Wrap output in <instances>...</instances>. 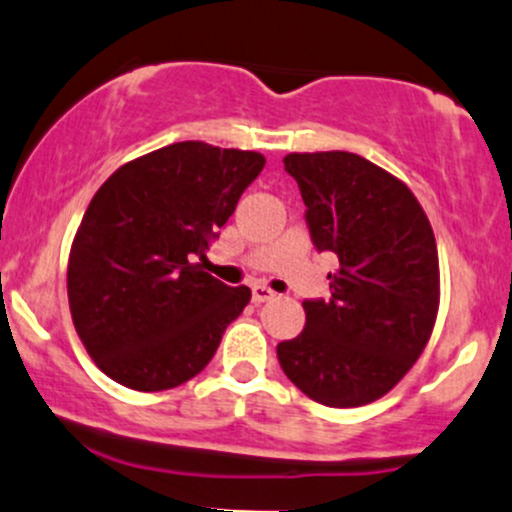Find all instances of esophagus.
<instances>
[{
    "instance_id": "1",
    "label": "esophagus",
    "mask_w": 512,
    "mask_h": 512,
    "mask_svg": "<svg viewBox=\"0 0 512 512\" xmlns=\"http://www.w3.org/2000/svg\"><path fill=\"white\" fill-rule=\"evenodd\" d=\"M274 297H277V294H274L270 287H265V284H255V287H252V301H255V304H265V301H270Z\"/></svg>"
}]
</instances>
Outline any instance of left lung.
Wrapping results in <instances>:
<instances>
[{"instance_id":"left-lung-1","label":"left lung","mask_w":512,"mask_h":512,"mask_svg":"<svg viewBox=\"0 0 512 512\" xmlns=\"http://www.w3.org/2000/svg\"><path fill=\"white\" fill-rule=\"evenodd\" d=\"M311 240L338 257L331 299L304 301L306 326L277 346L284 375L326 407L387 395L427 346L439 311L434 230L414 193L351 152H294Z\"/></svg>"}]
</instances>
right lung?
Instances as JSON below:
<instances>
[{
  "instance_id": "add662e5",
  "label": "right lung",
  "mask_w": 512,
  "mask_h": 512,
  "mask_svg": "<svg viewBox=\"0 0 512 512\" xmlns=\"http://www.w3.org/2000/svg\"><path fill=\"white\" fill-rule=\"evenodd\" d=\"M265 166L260 152L176 142L98 188L68 257V304L95 365L139 392L184 385L218 351L252 292L196 260Z\"/></svg>"
}]
</instances>
